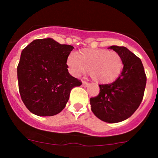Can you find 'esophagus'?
I'll list each match as a JSON object with an SVG mask.
<instances>
[{
	"label": "esophagus",
	"instance_id": "1",
	"mask_svg": "<svg viewBox=\"0 0 158 158\" xmlns=\"http://www.w3.org/2000/svg\"><path fill=\"white\" fill-rule=\"evenodd\" d=\"M82 85H83L84 87H86V86H88V85H89V83H88V82H82Z\"/></svg>",
	"mask_w": 158,
	"mask_h": 158
}]
</instances>
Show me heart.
Masks as SVG:
<instances>
[{
  "label": "heart",
  "mask_w": 158,
  "mask_h": 158,
  "mask_svg": "<svg viewBox=\"0 0 158 158\" xmlns=\"http://www.w3.org/2000/svg\"><path fill=\"white\" fill-rule=\"evenodd\" d=\"M66 63L76 76L89 73L97 83L110 84L122 74L124 63L118 52L104 49H82L78 53L72 52Z\"/></svg>",
  "instance_id": "obj_1"
}]
</instances>
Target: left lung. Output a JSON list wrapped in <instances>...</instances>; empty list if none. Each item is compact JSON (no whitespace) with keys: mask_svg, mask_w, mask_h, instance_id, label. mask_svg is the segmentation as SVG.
<instances>
[{"mask_svg":"<svg viewBox=\"0 0 158 158\" xmlns=\"http://www.w3.org/2000/svg\"><path fill=\"white\" fill-rule=\"evenodd\" d=\"M109 49L122 56L123 71L114 82L99 85V94L90 98V105L92 111L100 120L118 123L131 117L139 107L147 78L141 60L128 49L118 46Z\"/></svg>","mask_w":158,"mask_h":158,"instance_id":"obj_1","label":"left lung"}]
</instances>
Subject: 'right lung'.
Instances as JSON below:
<instances>
[{
	"instance_id": "1",
	"label": "right lung",
	"mask_w": 158,
	"mask_h": 158,
	"mask_svg": "<svg viewBox=\"0 0 158 158\" xmlns=\"http://www.w3.org/2000/svg\"><path fill=\"white\" fill-rule=\"evenodd\" d=\"M73 49L45 38L35 40L23 49L17 79L22 101L30 112L38 116L57 114L66 107L71 89L82 85L67 69L66 60Z\"/></svg>"
}]
</instances>
